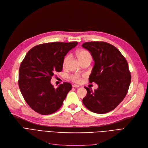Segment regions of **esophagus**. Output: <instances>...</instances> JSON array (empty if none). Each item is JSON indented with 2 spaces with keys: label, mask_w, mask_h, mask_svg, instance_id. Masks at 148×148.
Wrapping results in <instances>:
<instances>
[{
  "label": "esophagus",
  "mask_w": 148,
  "mask_h": 148,
  "mask_svg": "<svg viewBox=\"0 0 148 148\" xmlns=\"http://www.w3.org/2000/svg\"><path fill=\"white\" fill-rule=\"evenodd\" d=\"M73 88H79V85L75 84H73Z\"/></svg>",
  "instance_id": "obj_1"
}]
</instances>
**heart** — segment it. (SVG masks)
<instances>
[{"label": "heart", "mask_w": 148, "mask_h": 148, "mask_svg": "<svg viewBox=\"0 0 148 148\" xmlns=\"http://www.w3.org/2000/svg\"><path fill=\"white\" fill-rule=\"evenodd\" d=\"M77 57H78L80 62H82L84 60H88V59L91 60L92 59L91 54L88 51H87L86 50H79L78 52L77 53ZM69 55H66L64 58V59L63 60V62H62V65H63L64 67H65L66 66L67 62L69 60ZM70 79H71V80L74 82L79 83L81 81L82 76L78 74H73L70 76Z\"/></svg>", "instance_id": "b5f03b06"}]
</instances>
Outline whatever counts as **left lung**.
I'll list each match as a JSON object with an SVG mask.
<instances>
[{"instance_id":"left-lung-1","label":"left lung","mask_w":148,"mask_h":148,"mask_svg":"<svg viewBox=\"0 0 148 148\" xmlns=\"http://www.w3.org/2000/svg\"><path fill=\"white\" fill-rule=\"evenodd\" d=\"M82 47L90 51L95 62L89 82L98 85L94 91L85 87L87 95L83 103L92 112H109L122 102L128 92L131 79L128 62L117 48L107 42H86Z\"/></svg>"}]
</instances>
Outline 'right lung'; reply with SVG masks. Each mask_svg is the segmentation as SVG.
<instances>
[{"mask_svg": "<svg viewBox=\"0 0 148 148\" xmlns=\"http://www.w3.org/2000/svg\"><path fill=\"white\" fill-rule=\"evenodd\" d=\"M77 44V42H53L38 45L21 62L18 86L26 102L36 112L50 114L63 104L72 85L64 82L55 89L50 80L54 73L62 71L64 57Z\"/></svg>", "mask_w": 148, "mask_h": 148, "instance_id": "1", "label": "right lung"}]
</instances>
